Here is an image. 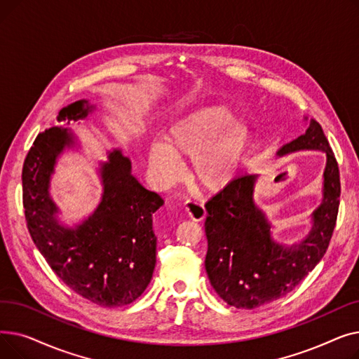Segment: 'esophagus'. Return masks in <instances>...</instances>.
I'll use <instances>...</instances> for the list:
<instances>
[{
	"label": "esophagus",
	"mask_w": 359,
	"mask_h": 359,
	"mask_svg": "<svg viewBox=\"0 0 359 359\" xmlns=\"http://www.w3.org/2000/svg\"><path fill=\"white\" fill-rule=\"evenodd\" d=\"M184 210L186 212L189 214V217L195 221H202L206 217V211H205V206L195 201V199H187L184 202Z\"/></svg>",
	"instance_id": "esophagus-1"
}]
</instances>
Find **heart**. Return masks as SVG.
Returning <instances> with one entry per match:
<instances>
[{
	"instance_id": "obj_1",
	"label": "heart",
	"mask_w": 359,
	"mask_h": 359,
	"mask_svg": "<svg viewBox=\"0 0 359 359\" xmlns=\"http://www.w3.org/2000/svg\"><path fill=\"white\" fill-rule=\"evenodd\" d=\"M164 142H153L148 163L163 184L182 176L179 157H192L195 180L210 192L224 189L237 175L250 141L249 125L234 119L222 106L192 110L165 132Z\"/></svg>"
}]
</instances>
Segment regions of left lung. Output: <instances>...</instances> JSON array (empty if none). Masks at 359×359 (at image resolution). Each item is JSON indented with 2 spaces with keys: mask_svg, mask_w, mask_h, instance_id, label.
Returning a JSON list of instances; mask_svg holds the SVG:
<instances>
[{
  "mask_svg": "<svg viewBox=\"0 0 359 359\" xmlns=\"http://www.w3.org/2000/svg\"><path fill=\"white\" fill-rule=\"evenodd\" d=\"M299 149L326 153L323 201L313 212V229L298 244L272 240L271 222L253 201L256 175L231 180L205 203L208 252L205 269L215 292L236 309L252 310L291 292L325 256L336 225L341 180L333 151L314 119L306 134L278 151L284 156Z\"/></svg>",
  "mask_w": 359,
  "mask_h": 359,
  "instance_id": "1",
  "label": "left lung"
}]
</instances>
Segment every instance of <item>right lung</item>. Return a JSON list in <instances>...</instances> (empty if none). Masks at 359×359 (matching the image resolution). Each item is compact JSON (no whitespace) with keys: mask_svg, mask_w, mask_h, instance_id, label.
Listing matches in <instances>:
<instances>
[{"mask_svg":"<svg viewBox=\"0 0 359 359\" xmlns=\"http://www.w3.org/2000/svg\"><path fill=\"white\" fill-rule=\"evenodd\" d=\"M94 106L79 100L64 107L58 122L86 119ZM74 144L65 128L53 126L36 137L23 164V206L36 248L64 284L100 307L134 303L148 287L156 266L157 237L153 214L163 199L130 175L119 149L102 163L103 195L99 206L75 229L56 219L49 195L56 158Z\"/></svg>","mask_w":359,"mask_h":359,"instance_id":"1","label":"right lung"}]
</instances>
